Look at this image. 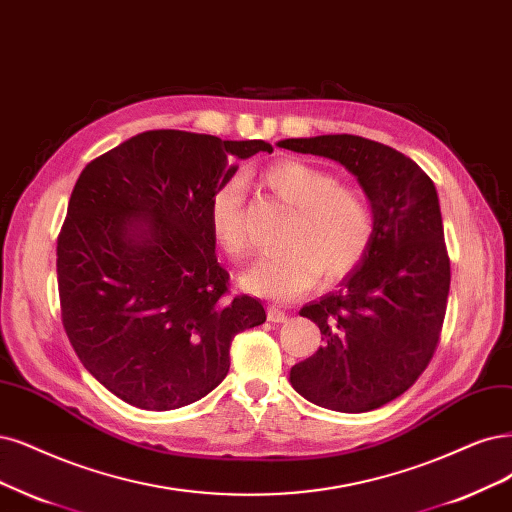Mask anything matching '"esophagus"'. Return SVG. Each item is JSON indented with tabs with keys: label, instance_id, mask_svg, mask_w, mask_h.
<instances>
[{
	"label": "esophagus",
	"instance_id": "obj_1",
	"mask_svg": "<svg viewBox=\"0 0 512 512\" xmlns=\"http://www.w3.org/2000/svg\"><path fill=\"white\" fill-rule=\"evenodd\" d=\"M268 320H270V323H285L287 314L282 312L278 306H270L268 308Z\"/></svg>",
	"mask_w": 512,
	"mask_h": 512
}]
</instances>
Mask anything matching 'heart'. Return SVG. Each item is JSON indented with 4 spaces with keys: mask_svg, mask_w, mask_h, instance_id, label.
Instances as JSON below:
<instances>
[{
    "mask_svg": "<svg viewBox=\"0 0 512 512\" xmlns=\"http://www.w3.org/2000/svg\"><path fill=\"white\" fill-rule=\"evenodd\" d=\"M263 181L295 208V217L282 238L287 249L259 255L238 276L246 293L285 304L310 293L320 276L339 282L363 266L375 240V219L361 192L339 183L329 170L299 160L270 166ZM242 202L240 177L219 185L208 202V230L230 257L246 246Z\"/></svg>",
    "mask_w": 512,
    "mask_h": 512,
    "instance_id": "b5f03b06",
    "label": "heart"
}]
</instances>
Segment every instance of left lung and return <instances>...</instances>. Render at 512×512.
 <instances>
[{"instance_id":"8db88e82","label":"left lung","mask_w":512,"mask_h":512,"mask_svg":"<svg viewBox=\"0 0 512 512\" xmlns=\"http://www.w3.org/2000/svg\"><path fill=\"white\" fill-rule=\"evenodd\" d=\"M278 147L346 166L375 219L363 266L299 310L325 344L291 367L289 382L331 411L377 409L415 384L439 344L451 274L437 187L401 151L356 135L285 139Z\"/></svg>"}]
</instances>
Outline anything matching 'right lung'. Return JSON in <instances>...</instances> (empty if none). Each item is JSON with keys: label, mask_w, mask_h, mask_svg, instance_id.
I'll return each mask as SVG.
<instances>
[{"label": "right lung", "mask_w": 512, "mask_h": 512, "mask_svg": "<svg viewBox=\"0 0 512 512\" xmlns=\"http://www.w3.org/2000/svg\"><path fill=\"white\" fill-rule=\"evenodd\" d=\"M266 141L147 130L86 164L56 244L63 327L82 365L124 403L170 411L230 371L261 301L227 297L208 202Z\"/></svg>", "instance_id": "right-lung-1"}]
</instances>
